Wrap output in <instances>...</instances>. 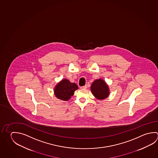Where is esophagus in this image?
Listing matches in <instances>:
<instances>
[{"label":"esophagus","instance_id":"esophagus-1","mask_svg":"<svg viewBox=\"0 0 158 158\" xmlns=\"http://www.w3.org/2000/svg\"><path fill=\"white\" fill-rule=\"evenodd\" d=\"M80 88L81 89H87V86L85 85V86H81Z\"/></svg>","mask_w":158,"mask_h":158}]
</instances>
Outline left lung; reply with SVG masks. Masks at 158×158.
<instances>
[{
	"mask_svg": "<svg viewBox=\"0 0 158 158\" xmlns=\"http://www.w3.org/2000/svg\"><path fill=\"white\" fill-rule=\"evenodd\" d=\"M91 91L96 98L102 100L110 95L109 87L105 81L99 78L95 80L91 85Z\"/></svg>",
	"mask_w": 158,
	"mask_h": 158,
	"instance_id": "obj_1",
	"label": "left lung"
}]
</instances>
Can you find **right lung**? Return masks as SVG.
I'll return each instance as SVG.
<instances>
[{"label": "right lung", "instance_id": "right-lung-1", "mask_svg": "<svg viewBox=\"0 0 158 158\" xmlns=\"http://www.w3.org/2000/svg\"><path fill=\"white\" fill-rule=\"evenodd\" d=\"M78 89L77 85L71 82L69 80L64 78L57 83L54 88V94L56 98L63 101H68L74 94L76 89Z\"/></svg>", "mask_w": 158, "mask_h": 158}]
</instances>
